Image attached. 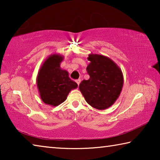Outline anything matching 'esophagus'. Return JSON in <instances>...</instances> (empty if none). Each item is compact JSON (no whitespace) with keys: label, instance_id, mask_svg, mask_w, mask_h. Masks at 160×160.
Instances as JSON below:
<instances>
[{"label":"esophagus","instance_id":"obj_1","mask_svg":"<svg viewBox=\"0 0 160 160\" xmlns=\"http://www.w3.org/2000/svg\"><path fill=\"white\" fill-rule=\"evenodd\" d=\"M75 82H76V83L78 84V85L79 86V85H80V79H78V80H75Z\"/></svg>","mask_w":160,"mask_h":160}]
</instances>
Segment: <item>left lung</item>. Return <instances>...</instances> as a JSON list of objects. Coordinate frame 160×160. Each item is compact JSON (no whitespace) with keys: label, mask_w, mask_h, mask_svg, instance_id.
<instances>
[{"label":"left lung","mask_w":160,"mask_h":160,"mask_svg":"<svg viewBox=\"0 0 160 160\" xmlns=\"http://www.w3.org/2000/svg\"><path fill=\"white\" fill-rule=\"evenodd\" d=\"M88 60L90 61L87 67L90 78L82 81L80 91L91 107L106 109L112 107L120 95L123 85V72L107 56L90 53Z\"/></svg>","instance_id":"1"}]
</instances>
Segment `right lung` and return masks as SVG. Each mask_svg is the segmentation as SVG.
Wrapping results in <instances>:
<instances>
[{
	"label": "right lung",
	"instance_id": "1",
	"mask_svg": "<svg viewBox=\"0 0 160 160\" xmlns=\"http://www.w3.org/2000/svg\"><path fill=\"white\" fill-rule=\"evenodd\" d=\"M64 56L51 54L46 59L38 72L37 85L42 102L52 107H57L67 99L78 84L69 78L68 72L61 68Z\"/></svg>",
	"mask_w": 160,
	"mask_h": 160
}]
</instances>
